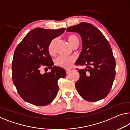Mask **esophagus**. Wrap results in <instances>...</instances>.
Returning <instances> with one entry per match:
<instances>
[{
  "instance_id": "esophagus-1",
  "label": "esophagus",
  "mask_w": 130,
  "mask_h": 130,
  "mask_svg": "<svg viewBox=\"0 0 130 130\" xmlns=\"http://www.w3.org/2000/svg\"><path fill=\"white\" fill-rule=\"evenodd\" d=\"M70 71H71L70 69H66V73H67V74H68V73Z\"/></svg>"
}]
</instances>
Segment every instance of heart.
<instances>
[{
  "label": "heart",
  "instance_id": "heart-1",
  "mask_svg": "<svg viewBox=\"0 0 130 130\" xmlns=\"http://www.w3.org/2000/svg\"><path fill=\"white\" fill-rule=\"evenodd\" d=\"M67 40L69 44L73 48L75 45H79V40L78 37L74 34H69L67 36ZM57 39L52 40L48 46V51L50 55H54L55 54V44ZM75 59L73 57H65L59 56L54 61V64L57 67L65 69H69L75 63Z\"/></svg>",
  "mask_w": 130,
  "mask_h": 130
}]
</instances>
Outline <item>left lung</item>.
I'll use <instances>...</instances> for the list:
<instances>
[{
	"instance_id": "left-lung-1",
	"label": "left lung",
	"mask_w": 130,
	"mask_h": 130,
	"mask_svg": "<svg viewBox=\"0 0 130 130\" xmlns=\"http://www.w3.org/2000/svg\"><path fill=\"white\" fill-rule=\"evenodd\" d=\"M67 31L80 35L82 50L76 65L87 66L79 69L75 87L79 94L89 102H97L109 93L116 75V61L108 41L102 32L88 23L71 26Z\"/></svg>"
}]
</instances>
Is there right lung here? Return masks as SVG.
<instances>
[{"mask_svg": "<svg viewBox=\"0 0 130 130\" xmlns=\"http://www.w3.org/2000/svg\"><path fill=\"white\" fill-rule=\"evenodd\" d=\"M65 28L50 30L36 28L24 37L15 48L12 61V79L19 95L35 106L51 103L59 89L58 80L66 76L63 68L55 67L48 51L52 40L64 32ZM51 72L42 74V67Z\"/></svg>", "mask_w": 130, "mask_h": 130, "instance_id": "obj_1", "label": "right lung"}]
</instances>
